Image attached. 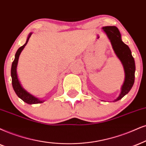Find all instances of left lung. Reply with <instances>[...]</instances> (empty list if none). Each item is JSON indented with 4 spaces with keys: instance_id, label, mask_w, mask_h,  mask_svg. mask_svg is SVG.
<instances>
[{
    "instance_id": "1",
    "label": "left lung",
    "mask_w": 146,
    "mask_h": 146,
    "mask_svg": "<svg viewBox=\"0 0 146 146\" xmlns=\"http://www.w3.org/2000/svg\"><path fill=\"white\" fill-rule=\"evenodd\" d=\"M103 30L110 40L112 48L123 65L125 72V79L122 86L121 93L114 102L121 100L132 88L135 82V64L130 48L121 40V35L116 26H106Z\"/></svg>"
}]
</instances>
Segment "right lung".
I'll return each mask as SVG.
<instances>
[{
	"instance_id": "obj_1",
	"label": "right lung",
	"mask_w": 146,
	"mask_h": 146,
	"mask_svg": "<svg viewBox=\"0 0 146 146\" xmlns=\"http://www.w3.org/2000/svg\"><path fill=\"white\" fill-rule=\"evenodd\" d=\"M32 34L30 33L29 36H28V38L26 43L23 44V46H21V47L18 48V50L16 52L15 55V59L12 63L11 66V78H12V85L14 91L18 97L22 100L23 102H26V103L28 104H40L42 103V101H41L35 97H34L33 95L30 94L29 93H28L23 88L21 87L19 82V80H18L17 75V66L18 63V59H19V55H20L21 52L23 49V48L25 47V46L26 45V44L28 42L30 37L31 36Z\"/></svg>"
}]
</instances>
